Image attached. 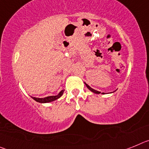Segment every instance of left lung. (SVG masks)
Instances as JSON below:
<instances>
[{
    "instance_id": "1",
    "label": "left lung",
    "mask_w": 149,
    "mask_h": 149,
    "mask_svg": "<svg viewBox=\"0 0 149 149\" xmlns=\"http://www.w3.org/2000/svg\"><path fill=\"white\" fill-rule=\"evenodd\" d=\"M84 84H85V85H86V87H87L88 89H89V90L91 91V92H93V93H95V94H100V93H101V92H99V91H97V90H95V89H93V88H92V87H90V86H89V85H88V84H86V83H84ZM114 92H115V91H114ZM101 94H105V93H101Z\"/></svg>"
}]
</instances>
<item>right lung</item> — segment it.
I'll list each match as a JSON object with an SVG mask.
<instances>
[{
	"mask_svg": "<svg viewBox=\"0 0 149 149\" xmlns=\"http://www.w3.org/2000/svg\"><path fill=\"white\" fill-rule=\"evenodd\" d=\"M63 93H64V89L61 90L60 93H58V95H52V96H48V97H45V98H36V97H33V96H30L31 98L33 100H35L36 101H37L39 103H49V102H51V101H54L55 100L58 99L63 95Z\"/></svg>",
	"mask_w": 149,
	"mask_h": 149,
	"instance_id": "obj_1",
	"label": "right lung"
}]
</instances>
